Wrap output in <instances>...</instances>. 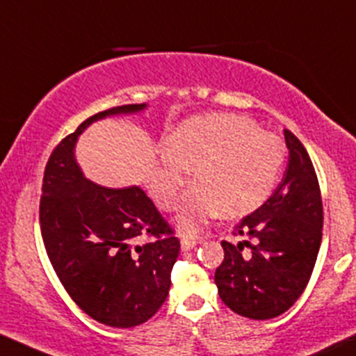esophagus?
I'll list each match as a JSON object with an SVG mask.
<instances>
[{
	"label": "esophagus",
	"mask_w": 356,
	"mask_h": 356,
	"mask_svg": "<svg viewBox=\"0 0 356 356\" xmlns=\"http://www.w3.org/2000/svg\"><path fill=\"white\" fill-rule=\"evenodd\" d=\"M196 244H197V241H196V238H193V237H182V238H181V247H182V250H191V249H194V247H196Z\"/></svg>",
	"instance_id": "esophagus-1"
}]
</instances>
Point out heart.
<instances>
[{"instance_id":"b5f03b06","label":"heart","mask_w":356,"mask_h":356,"mask_svg":"<svg viewBox=\"0 0 356 356\" xmlns=\"http://www.w3.org/2000/svg\"><path fill=\"white\" fill-rule=\"evenodd\" d=\"M286 159L278 134L230 112L194 115L165 140L152 177V194L163 209L175 208L189 168L197 179L188 191L175 225L196 234L211 216H244L268 200Z\"/></svg>"}]
</instances>
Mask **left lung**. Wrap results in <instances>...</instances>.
<instances>
[{"instance_id": "obj_1", "label": "left lung", "mask_w": 356, "mask_h": 356, "mask_svg": "<svg viewBox=\"0 0 356 356\" xmlns=\"http://www.w3.org/2000/svg\"><path fill=\"white\" fill-rule=\"evenodd\" d=\"M288 165L282 182L263 207L223 241V263L215 283L228 309L249 319L282 316L304 293L323 241V200L310 156L285 129Z\"/></svg>"}]
</instances>
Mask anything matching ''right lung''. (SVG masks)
I'll return each instance as SVG.
<instances>
[{
	"instance_id": "1",
	"label": "right lung",
	"mask_w": 356,
	"mask_h": 356,
	"mask_svg": "<svg viewBox=\"0 0 356 356\" xmlns=\"http://www.w3.org/2000/svg\"><path fill=\"white\" fill-rule=\"evenodd\" d=\"M145 109L129 104L88 118L54 148L44 170L40 232L52 268L74 304L111 327L140 326L155 316L181 244L143 189L88 181L74 147L92 122ZM145 234L152 241L138 245Z\"/></svg>"
}]
</instances>
